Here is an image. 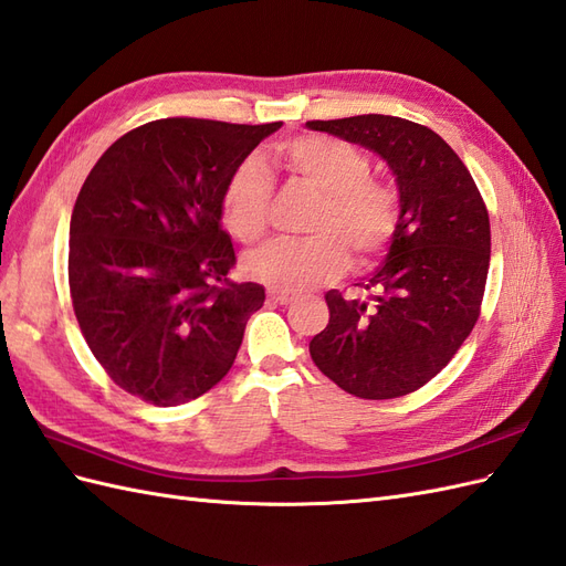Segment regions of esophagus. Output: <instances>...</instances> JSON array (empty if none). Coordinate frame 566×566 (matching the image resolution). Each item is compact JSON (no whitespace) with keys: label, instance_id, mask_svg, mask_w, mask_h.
<instances>
[{"label":"esophagus","instance_id":"obj_1","mask_svg":"<svg viewBox=\"0 0 566 566\" xmlns=\"http://www.w3.org/2000/svg\"><path fill=\"white\" fill-rule=\"evenodd\" d=\"M268 298L272 301V303H280V306H289V303H294L296 301V296L294 294H286V292H268Z\"/></svg>","mask_w":566,"mask_h":566}]
</instances>
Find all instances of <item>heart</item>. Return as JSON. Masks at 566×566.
I'll use <instances>...</instances> for the list:
<instances>
[{
    "label": "heart",
    "instance_id": "1",
    "mask_svg": "<svg viewBox=\"0 0 566 566\" xmlns=\"http://www.w3.org/2000/svg\"><path fill=\"white\" fill-rule=\"evenodd\" d=\"M286 169L321 191L306 239H274L245 258L258 282L280 292L335 280L349 265V249L358 260L382 251L399 220L392 186L370 179V159L352 143L325 136H303L282 148ZM272 174L251 155L231 169L222 191L227 229L241 241H258L268 229Z\"/></svg>",
    "mask_w": 566,
    "mask_h": 566
}]
</instances>
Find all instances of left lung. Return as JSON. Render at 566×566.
I'll use <instances>...</instances> for the list:
<instances>
[{
	"label": "left lung",
	"instance_id": "1",
	"mask_svg": "<svg viewBox=\"0 0 566 566\" xmlns=\"http://www.w3.org/2000/svg\"><path fill=\"white\" fill-rule=\"evenodd\" d=\"M380 155L399 193L385 263L356 286L325 294L327 327L311 358L344 392L395 399L438 375L471 335L490 268V220L467 165L428 126L387 114L306 122Z\"/></svg>",
	"mask_w": 566,
	"mask_h": 566
}]
</instances>
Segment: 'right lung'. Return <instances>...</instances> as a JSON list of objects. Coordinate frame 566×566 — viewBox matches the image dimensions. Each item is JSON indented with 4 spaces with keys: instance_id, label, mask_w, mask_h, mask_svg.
<instances>
[{
    "instance_id": "obj_1",
    "label": "right lung",
    "mask_w": 566,
    "mask_h": 566,
    "mask_svg": "<svg viewBox=\"0 0 566 566\" xmlns=\"http://www.w3.org/2000/svg\"><path fill=\"white\" fill-rule=\"evenodd\" d=\"M282 122L157 119L112 143L71 212L69 289L85 342L128 395L177 407L234 366L265 289L229 282L222 191Z\"/></svg>"
}]
</instances>
